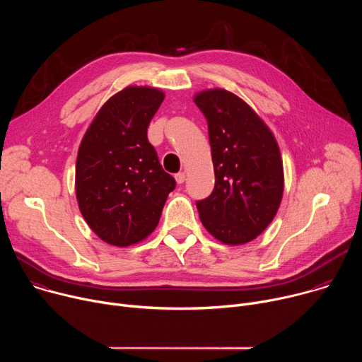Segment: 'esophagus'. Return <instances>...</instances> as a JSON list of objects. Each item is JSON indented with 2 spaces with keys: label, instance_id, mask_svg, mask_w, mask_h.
I'll use <instances>...</instances> for the list:
<instances>
[{
  "label": "esophagus",
  "instance_id": "esophagus-1",
  "mask_svg": "<svg viewBox=\"0 0 362 362\" xmlns=\"http://www.w3.org/2000/svg\"><path fill=\"white\" fill-rule=\"evenodd\" d=\"M175 179H176V182H177L179 185H182V183H185V180H186V173H185V172H179V173L175 176Z\"/></svg>",
  "mask_w": 362,
  "mask_h": 362
}]
</instances>
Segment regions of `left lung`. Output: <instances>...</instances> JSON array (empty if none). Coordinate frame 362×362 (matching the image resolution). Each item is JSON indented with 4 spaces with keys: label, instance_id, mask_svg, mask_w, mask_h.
Here are the masks:
<instances>
[{
    "label": "left lung",
    "instance_id": "obj_1",
    "mask_svg": "<svg viewBox=\"0 0 362 362\" xmlns=\"http://www.w3.org/2000/svg\"><path fill=\"white\" fill-rule=\"evenodd\" d=\"M208 120L215 187L196 202L199 218L212 236L243 245L274 221L284 194V166L271 129L236 94L212 88L194 94Z\"/></svg>",
    "mask_w": 362,
    "mask_h": 362
}]
</instances>
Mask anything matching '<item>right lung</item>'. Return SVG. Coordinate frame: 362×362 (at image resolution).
Here are the masks:
<instances>
[{"label": "right lung", "mask_w": 362, "mask_h": 362, "mask_svg": "<svg viewBox=\"0 0 362 362\" xmlns=\"http://www.w3.org/2000/svg\"><path fill=\"white\" fill-rule=\"evenodd\" d=\"M163 98L154 87L123 88L103 105L80 143L78 208L90 229L113 246L134 245L156 229L176 186L147 140Z\"/></svg>", "instance_id": "obj_1"}]
</instances>
